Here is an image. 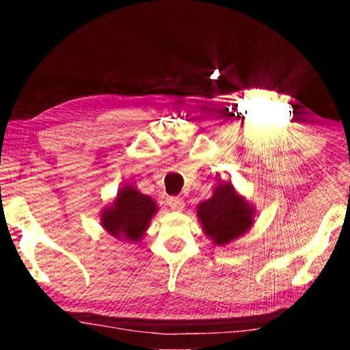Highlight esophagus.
<instances>
[{"mask_svg": "<svg viewBox=\"0 0 350 350\" xmlns=\"http://www.w3.org/2000/svg\"><path fill=\"white\" fill-rule=\"evenodd\" d=\"M168 205H170L171 210L182 211L183 206H185V202H183L182 198H170L168 199Z\"/></svg>", "mask_w": 350, "mask_h": 350, "instance_id": "esophagus-1", "label": "esophagus"}]
</instances>
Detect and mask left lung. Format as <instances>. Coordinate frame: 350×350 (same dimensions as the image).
Listing matches in <instances>:
<instances>
[{
    "mask_svg": "<svg viewBox=\"0 0 350 350\" xmlns=\"http://www.w3.org/2000/svg\"><path fill=\"white\" fill-rule=\"evenodd\" d=\"M256 210L230 182H219L213 196L198 205V217L206 238L227 245L241 238L254 224Z\"/></svg>",
    "mask_w": 350,
    "mask_h": 350,
    "instance_id": "left-lung-1",
    "label": "left lung"
}]
</instances>
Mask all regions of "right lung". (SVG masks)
I'll return each mask as SVG.
<instances>
[{"mask_svg": "<svg viewBox=\"0 0 350 350\" xmlns=\"http://www.w3.org/2000/svg\"><path fill=\"white\" fill-rule=\"evenodd\" d=\"M157 211L159 206L151 196L142 194L133 185H123L112 204L102 211L100 222L112 238L139 242Z\"/></svg>", "mask_w": 350, "mask_h": 350, "instance_id": "1", "label": "right lung"}]
</instances>
